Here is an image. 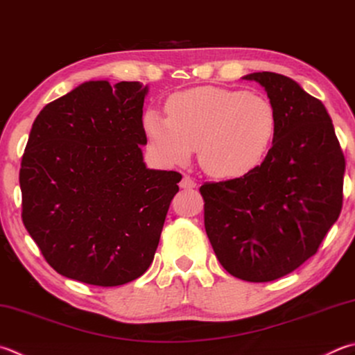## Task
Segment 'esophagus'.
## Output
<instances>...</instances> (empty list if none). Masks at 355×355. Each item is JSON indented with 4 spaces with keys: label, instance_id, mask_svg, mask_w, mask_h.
<instances>
[{
    "label": "esophagus",
    "instance_id": "34e87169",
    "mask_svg": "<svg viewBox=\"0 0 355 355\" xmlns=\"http://www.w3.org/2000/svg\"><path fill=\"white\" fill-rule=\"evenodd\" d=\"M196 186H197V183L189 175H184L182 178V182H180V188H183V189H194Z\"/></svg>",
    "mask_w": 355,
    "mask_h": 355
}]
</instances>
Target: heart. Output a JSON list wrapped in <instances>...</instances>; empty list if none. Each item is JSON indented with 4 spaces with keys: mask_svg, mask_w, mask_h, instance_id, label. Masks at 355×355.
<instances>
[{
    "mask_svg": "<svg viewBox=\"0 0 355 355\" xmlns=\"http://www.w3.org/2000/svg\"><path fill=\"white\" fill-rule=\"evenodd\" d=\"M166 112L147 110L143 116L155 155L167 164H183L198 147L200 166L217 178L253 172L266 159L278 128L272 102L243 89H186L167 99Z\"/></svg>",
    "mask_w": 355,
    "mask_h": 355,
    "instance_id": "b5f03b06",
    "label": "heart"
}]
</instances>
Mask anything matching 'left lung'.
Returning a JSON list of instances; mask_svg holds the SVG:
<instances>
[{
	"mask_svg": "<svg viewBox=\"0 0 355 355\" xmlns=\"http://www.w3.org/2000/svg\"><path fill=\"white\" fill-rule=\"evenodd\" d=\"M278 114L272 149L253 172L205 183V230L218 262L250 282L282 278L312 257L343 205L345 157L323 102L287 76H243Z\"/></svg>",
	"mask_w": 355,
	"mask_h": 355,
	"instance_id": "obj_1",
	"label": "left lung"
}]
</instances>
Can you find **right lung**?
I'll return each mask as SVG.
<instances>
[{
    "instance_id": "obj_1",
    "label": "right lung",
    "mask_w": 355,
    "mask_h": 355,
    "mask_svg": "<svg viewBox=\"0 0 355 355\" xmlns=\"http://www.w3.org/2000/svg\"><path fill=\"white\" fill-rule=\"evenodd\" d=\"M139 82L89 80L32 124L20 169L21 218L57 273L114 287L153 261L182 175L146 167Z\"/></svg>"
}]
</instances>
